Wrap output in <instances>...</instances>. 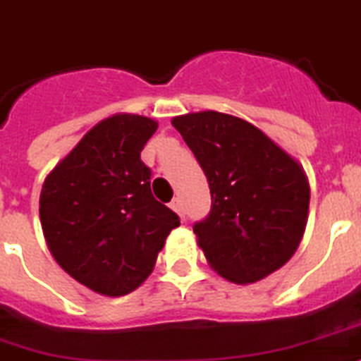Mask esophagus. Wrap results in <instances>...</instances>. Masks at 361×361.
<instances>
[{
	"mask_svg": "<svg viewBox=\"0 0 361 361\" xmlns=\"http://www.w3.org/2000/svg\"><path fill=\"white\" fill-rule=\"evenodd\" d=\"M171 209H172V211H174V213H178V216H180L181 220L185 218V214H183V205H181V200L180 198L172 200V202H171Z\"/></svg>",
	"mask_w": 361,
	"mask_h": 361,
	"instance_id": "obj_1",
	"label": "esophagus"
}]
</instances>
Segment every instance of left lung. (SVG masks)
I'll return each instance as SVG.
<instances>
[{
  "instance_id": "8db88e82",
  "label": "left lung",
  "mask_w": 361,
  "mask_h": 361,
  "mask_svg": "<svg viewBox=\"0 0 361 361\" xmlns=\"http://www.w3.org/2000/svg\"><path fill=\"white\" fill-rule=\"evenodd\" d=\"M207 176L211 213L195 224L200 250L220 277L251 284L283 268L301 244L310 185L301 163L255 124L205 110L178 115Z\"/></svg>"
}]
</instances>
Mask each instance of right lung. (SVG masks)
I'll list each match as a JSON object with an SVG mask.
<instances>
[{"mask_svg": "<svg viewBox=\"0 0 361 361\" xmlns=\"http://www.w3.org/2000/svg\"><path fill=\"white\" fill-rule=\"evenodd\" d=\"M157 130L147 115L97 123L45 176L40 222L60 268L106 298L134 292L152 274L178 214L150 190L141 150Z\"/></svg>", "mask_w": 361, "mask_h": 361, "instance_id": "1", "label": "right lung"}]
</instances>
